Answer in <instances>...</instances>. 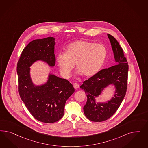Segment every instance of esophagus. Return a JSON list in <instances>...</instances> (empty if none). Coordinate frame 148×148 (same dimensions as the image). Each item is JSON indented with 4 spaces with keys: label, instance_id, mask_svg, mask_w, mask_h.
Wrapping results in <instances>:
<instances>
[{
    "label": "esophagus",
    "instance_id": "esophagus-1",
    "mask_svg": "<svg viewBox=\"0 0 148 148\" xmlns=\"http://www.w3.org/2000/svg\"><path fill=\"white\" fill-rule=\"evenodd\" d=\"M73 87H74V88L77 89V88L79 87V84H77V83H74V84H73Z\"/></svg>",
    "mask_w": 148,
    "mask_h": 148
}]
</instances>
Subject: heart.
Here are the masks:
<instances>
[{"mask_svg": "<svg viewBox=\"0 0 148 148\" xmlns=\"http://www.w3.org/2000/svg\"><path fill=\"white\" fill-rule=\"evenodd\" d=\"M107 51L103 45L87 40H78L68 45L65 53H60L56 61L61 75H71L74 63L77 73L85 76L97 74L103 66Z\"/></svg>", "mask_w": 148, "mask_h": 148, "instance_id": "heart-1", "label": "heart"}]
</instances>
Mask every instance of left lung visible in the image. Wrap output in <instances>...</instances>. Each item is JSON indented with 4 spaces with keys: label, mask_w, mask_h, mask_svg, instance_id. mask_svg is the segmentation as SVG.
Returning <instances> with one entry per match:
<instances>
[{
    "label": "left lung",
    "mask_w": 148,
    "mask_h": 148,
    "mask_svg": "<svg viewBox=\"0 0 148 148\" xmlns=\"http://www.w3.org/2000/svg\"><path fill=\"white\" fill-rule=\"evenodd\" d=\"M114 55L115 65L103 69L83 82L81 89L85 90L87 101L84 107L86 116L91 121H103L112 116L120 106L125 95L129 66L123 49L112 35L108 34ZM115 88L114 97L106 102H97L95 98L108 85Z\"/></svg>",
    "instance_id": "1"
}]
</instances>
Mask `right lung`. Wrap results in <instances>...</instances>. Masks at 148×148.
Here are the masks:
<instances>
[{"label": "right lung", "mask_w": 148, "mask_h": 148, "mask_svg": "<svg viewBox=\"0 0 148 148\" xmlns=\"http://www.w3.org/2000/svg\"><path fill=\"white\" fill-rule=\"evenodd\" d=\"M55 40L48 37L30 42L17 66L21 98L32 116L45 123H53L63 116L66 102L75 91L68 81L51 73L44 84L36 85L32 81L30 67L33 63L41 61L51 67L55 66Z\"/></svg>", "instance_id": "obj_1"}]
</instances>
